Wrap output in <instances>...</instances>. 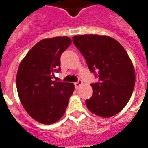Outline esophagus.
Returning a JSON list of instances; mask_svg holds the SVG:
<instances>
[{"label":"esophagus","instance_id":"34e87169","mask_svg":"<svg viewBox=\"0 0 148 148\" xmlns=\"http://www.w3.org/2000/svg\"><path fill=\"white\" fill-rule=\"evenodd\" d=\"M82 80H80V79H79V80H78V82H75V83H74V86H75V88H78L79 87V86H81V85H82Z\"/></svg>","mask_w":148,"mask_h":148}]
</instances>
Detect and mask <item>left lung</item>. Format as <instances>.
I'll list each match as a JSON object with an SVG mask.
<instances>
[{
	"mask_svg": "<svg viewBox=\"0 0 148 148\" xmlns=\"http://www.w3.org/2000/svg\"><path fill=\"white\" fill-rule=\"evenodd\" d=\"M73 42L99 82L91 84L93 95L86 101L90 111L108 118L125 108L132 95L136 74L125 49L114 38L98 34L75 35Z\"/></svg>",
	"mask_w": 148,
	"mask_h": 148,
	"instance_id": "obj_1",
	"label": "left lung"
}]
</instances>
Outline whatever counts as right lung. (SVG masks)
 Returning a JSON list of instances; mask_svg holds the SVG:
<instances>
[{
	"mask_svg": "<svg viewBox=\"0 0 148 148\" xmlns=\"http://www.w3.org/2000/svg\"><path fill=\"white\" fill-rule=\"evenodd\" d=\"M71 43L69 37L42 40L34 45L18 67L16 85L20 101L34 120L51 125L66 112L74 90L70 82L52 80L60 71V56Z\"/></svg>",
	"mask_w": 148,
	"mask_h": 148,
	"instance_id": "1",
	"label": "right lung"
}]
</instances>
